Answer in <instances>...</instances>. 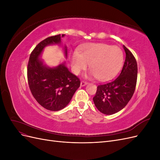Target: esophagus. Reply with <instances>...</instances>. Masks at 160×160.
<instances>
[{"label":"esophagus","instance_id":"obj_1","mask_svg":"<svg viewBox=\"0 0 160 160\" xmlns=\"http://www.w3.org/2000/svg\"><path fill=\"white\" fill-rule=\"evenodd\" d=\"M87 84H88V82H86V81H82L81 82V87H83V86L86 85Z\"/></svg>","mask_w":160,"mask_h":160}]
</instances>
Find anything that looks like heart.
<instances>
[{
	"label": "heart",
	"instance_id": "obj_1",
	"mask_svg": "<svg viewBox=\"0 0 160 160\" xmlns=\"http://www.w3.org/2000/svg\"><path fill=\"white\" fill-rule=\"evenodd\" d=\"M70 60L75 74L79 75L89 64L90 76L106 81L112 78L122 67L123 54L118 47L105 43H91L82 48L80 53H72Z\"/></svg>",
	"mask_w": 160,
	"mask_h": 160
}]
</instances>
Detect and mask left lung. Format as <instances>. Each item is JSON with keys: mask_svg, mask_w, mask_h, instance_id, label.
<instances>
[{"mask_svg": "<svg viewBox=\"0 0 160 160\" xmlns=\"http://www.w3.org/2000/svg\"><path fill=\"white\" fill-rule=\"evenodd\" d=\"M126 57L118 78L98 86L93 98L95 105L103 114L112 115L123 109L132 99L136 87L138 65L133 55L124 45Z\"/></svg>", "mask_w": 160, "mask_h": 160, "instance_id": "obj_1", "label": "left lung"}]
</instances>
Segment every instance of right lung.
<instances>
[{"label": "right lung", "mask_w": 160, "mask_h": 160, "mask_svg": "<svg viewBox=\"0 0 160 160\" xmlns=\"http://www.w3.org/2000/svg\"><path fill=\"white\" fill-rule=\"evenodd\" d=\"M64 36L62 34L49 37L38 43L31 52L27 67L28 83L32 95L43 108L53 111L65 108L80 87L79 79L69 71L65 62L49 67L40 59L45 47L61 45V38ZM63 49L67 58L66 46Z\"/></svg>", "instance_id": "add662e5"}]
</instances>
